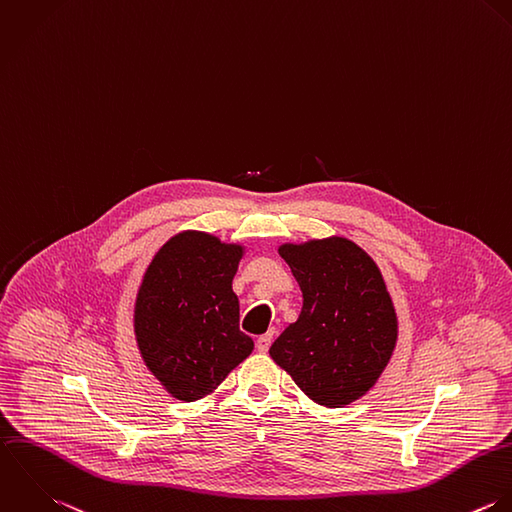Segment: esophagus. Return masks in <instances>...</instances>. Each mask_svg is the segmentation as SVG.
<instances>
[{
    "mask_svg": "<svg viewBox=\"0 0 512 512\" xmlns=\"http://www.w3.org/2000/svg\"><path fill=\"white\" fill-rule=\"evenodd\" d=\"M274 340V330H270L268 334H264V336H260L258 340H256V347H258V351L260 353H266L268 351V347H270V343Z\"/></svg>",
    "mask_w": 512,
    "mask_h": 512,
    "instance_id": "34e87169",
    "label": "esophagus"
}]
</instances>
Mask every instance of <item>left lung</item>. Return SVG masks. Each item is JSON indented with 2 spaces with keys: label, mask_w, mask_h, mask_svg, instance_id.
<instances>
[{
  "label": "left lung",
  "mask_w": 512,
  "mask_h": 512,
  "mask_svg": "<svg viewBox=\"0 0 512 512\" xmlns=\"http://www.w3.org/2000/svg\"><path fill=\"white\" fill-rule=\"evenodd\" d=\"M300 284V318L272 343V359L316 403L343 407L365 395L391 359L397 316L377 264L347 238L284 244Z\"/></svg>",
  "instance_id": "1"
}]
</instances>
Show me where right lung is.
I'll use <instances>...</instances> for the list:
<instances>
[{"label": "right lung", "instance_id": "right-lung-1", "mask_svg": "<svg viewBox=\"0 0 512 512\" xmlns=\"http://www.w3.org/2000/svg\"><path fill=\"white\" fill-rule=\"evenodd\" d=\"M244 248L206 232H180L155 254L135 302V336L172 397L212 393L254 341L240 332L232 280Z\"/></svg>", "mask_w": 512, "mask_h": 512}]
</instances>
